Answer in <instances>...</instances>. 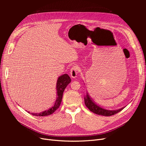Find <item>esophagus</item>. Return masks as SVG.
Segmentation results:
<instances>
[{
    "label": "esophagus",
    "instance_id": "esophagus-1",
    "mask_svg": "<svg viewBox=\"0 0 146 146\" xmlns=\"http://www.w3.org/2000/svg\"><path fill=\"white\" fill-rule=\"evenodd\" d=\"M78 70H79V68L78 66H72V68H71V69H70V77L73 78H76L77 76V74H78Z\"/></svg>",
    "mask_w": 146,
    "mask_h": 146
}]
</instances>
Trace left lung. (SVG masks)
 <instances>
[{"label": "left lung", "instance_id": "1", "mask_svg": "<svg viewBox=\"0 0 146 146\" xmlns=\"http://www.w3.org/2000/svg\"><path fill=\"white\" fill-rule=\"evenodd\" d=\"M84 100H85V105L86 106V107L89 109L91 111L93 112L96 114H99V115H102L104 116H112L119 112H120L121 110L124 108V107H122L121 109L116 110H107L104 109L100 107L98 105H96L94 102L92 101L91 98H90V97L88 94V93L86 94V96L85 98H84Z\"/></svg>", "mask_w": 146, "mask_h": 146}]
</instances>
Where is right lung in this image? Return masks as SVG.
Wrapping results in <instances>:
<instances>
[{"label": "right lung", "mask_w": 146, "mask_h": 146, "mask_svg": "<svg viewBox=\"0 0 146 146\" xmlns=\"http://www.w3.org/2000/svg\"><path fill=\"white\" fill-rule=\"evenodd\" d=\"M70 81H71V79H70V78L68 74H65L62 75V76H60L56 82V99L54 105H53L50 108L45 110V111L41 113H30L29 111L28 113L36 116H46L48 115H50L52 113H54L60 106L61 100H62L63 92L66 86L69 85V83H70Z\"/></svg>", "instance_id": "obj_1"}]
</instances>
